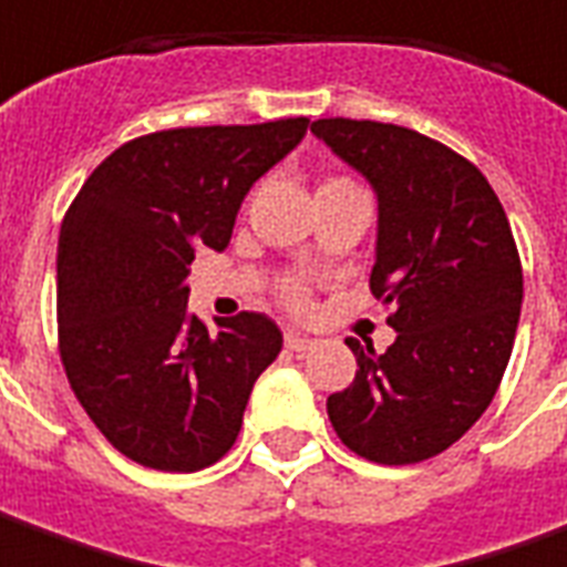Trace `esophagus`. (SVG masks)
<instances>
[{
    "instance_id": "obj_1",
    "label": "esophagus",
    "mask_w": 567,
    "mask_h": 567,
    "mask_svg": "<svg viewBox=\"0 0 567 567\" xmlns=\"http://www.w3.org/2000/svg\"><path fill=\"white\" fill-rule=\"evenodd\" d=\"M284 342H287V349H290V351L315 349V339H311V336L296 333V330H287V333H284Z\"/></svg>"
}]
</instances>
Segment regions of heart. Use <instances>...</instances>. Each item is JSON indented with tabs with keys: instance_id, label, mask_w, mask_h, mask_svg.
Segmentation results:
<instances>
[{
	"instance_id": "obj_1",
	"label": "heart",
	"mask_w": 567,
	"mask_h": 567,
	"mask_svg": "<svg viewBox=\"0 0 567 567\" xmlns=\"http://www.w3.org/2000/svg\"><path fill=\"white\" fill-rule=\"evenodd\" d=\"M323 185H351L349 178H330ZM321 185V187H323ZM280 299L292 308V311H306L308 308V287L299 280V277H287L284 287H280Z\"/></svg>"
}]
</instances>
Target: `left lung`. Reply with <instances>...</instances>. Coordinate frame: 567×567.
Listing matches in <instances>:
<instances>
[{"instance_id":"left-lung-1","label":"left lung","mask_w":567,"mask_h":567,"mask_svg":"<svg viewBox=\"0 0 567 567\" xmlns=\"http://www.w3.org/2000/svg\"><path fill=\"white\" fill-rule=\"evenodd\" d=\"M311 132L364 175L380 200L370 290L398 339L358 358L327 398L342 444L382 466L423 463L470 432L494 401L522 311L509 218L475 163L420 132L373 120H315Z\"/></svg>"}]
</instances>
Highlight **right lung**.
Instances as JSON below:
<instances>
[{
    "label": "right lung",
    "instance_id": "1",
    "mask_svg": "<svg viewBox=\"0 0 567 567\" xmlns=\"http://www.w3.org/2000/svg\"><path fill=\"white\" fill-rule=\"evenodd\" d=\"M306 116L163 128L116 147L80 187L58 237V351L101 435L159 472L231 451L252 382L284 336L240 311L209 333L187 275L221 252L246 190L306 135Z\"/></svg>",
    "mask_w": 567,
    "mask_h": 567
}]
</instances>
